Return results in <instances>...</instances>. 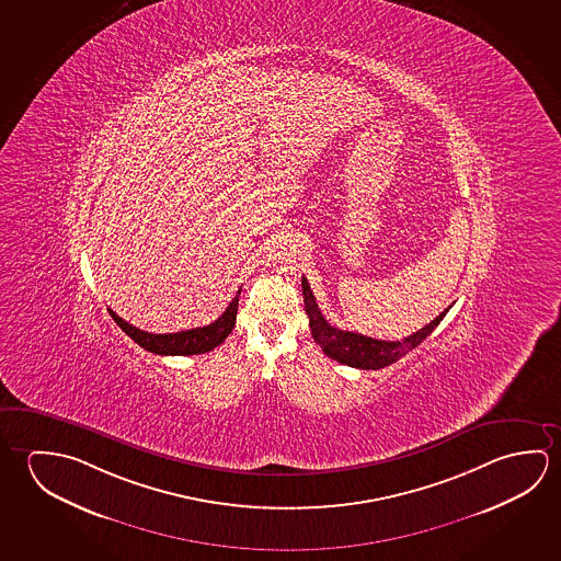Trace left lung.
<instances>
[{
    "label": "left lung",
    "instance_id": "left-lung-1",
    "mask_svg": "<svg viewBox=\"0 0 561 561\" xmlns=\"http://www.w3.org/2000/svg\"><path fill=\"white\" fill-rule=\"evenodd\" d=\"M301 287H304L305 312L309 317L312 339L329 358L336 359L340 364H346L350 368L381 369L391 366L397 359L403 358L404 354L416 348L440 324L446 312L450 311V307H448L434 321L428 322L421 331L413 332L407 339H369L358 332L340 331L336 327H332L331 322L322 317L321 309L314 301V295L309 287V282L305 277H301Z\"/></svg>",
    "mask_w": 561,
    "mask_h": 561
}]
</instances>
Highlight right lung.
<instances>
[{"label": "right lung", "mask_w": 561, "mask_h": 561, "mask_svg": "<svg viewBox=\"0 0 561 561\" xmlns=\"http://www.w3.org/2000/svg\"><path fill=\"white\" fill-rule=\"evenodd\" d=\"M110 311L113 321L119 324L125 334L137 342L138 346L154 352L160 356H192V354H205L217 348L225 339L229 336L230 331L234 329L237 322V311H239V295L230 301L227 311L222 312L217 321L192 329V331L172 332V334H152V332L140 331L127 321H123L119 314Z\"/></svg>", "instance_id": "add662e5"}]
</instances>
